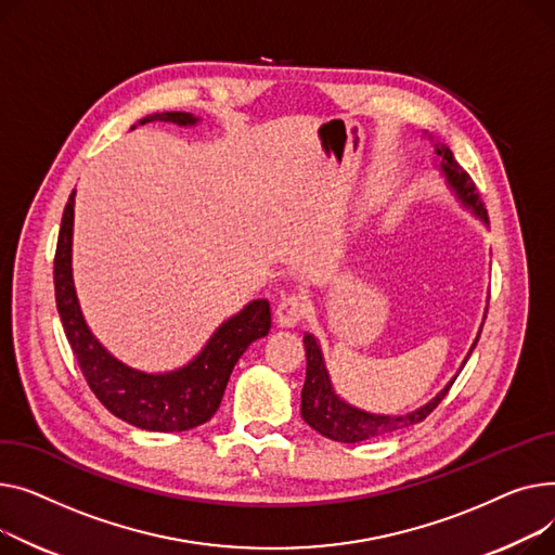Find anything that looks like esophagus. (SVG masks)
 <instances>
[{
	"mask_svg": "<svg viewBox=\"0 0 555 555\" xmlns=\"http://www.w3.org/2000/svg\"><path fill=\"white\" fill-rule=\"evenodd\" d=\"M307 309H309L307 298L302 296V293H291V296H286L278 305V311H275L278 324L280 327H296V324L305 318Z\"/></svg>",
	"mask_w": 555,
	"mask_h": 555,
	"instance_id": "esophagus-1",
	"label": "esophagus"
}]
</instances>
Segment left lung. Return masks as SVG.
Listing matches in <instances>:
<instances>
[{"label":"left lung","mask_w":555,"mask_h":555,"mask_svg":"<svg viewBox=\"0 0 555 555\" xmlns=\"http://www.w3.org/2000/svg\"><path fill=\"white\" fill-rule=\"evenodd\" d=\"M437 156L441 158V168L448 177L450 188L457 192V197L464 202L466 208H470L477 217H481L483 221L486 217V208L483 202L479 197V192L473 183V179L468 177L466 170H462V166L454 160L452 152L446 145H435ZM481 334V332H479ZM479 336L475 338L466 361L470 358L475 345H477ZM305 349H307V378H305V387H302V418L309 423V426L320 433L322 437H327L332 441H340V443H358V441H367V439H376L389 433H397L410 426H416L423 418H426L448 395V389L452 387L454 378L441 389V392L423 408L403 414V416H383V414H370L358 410L349 403H345L332 387L327 367H324V358L320 351L318 340L311 334H305ZM464 361V365H466ZM462 365V370H464Z\"/></svg>","instance_id":"left-lung-1"}]
</instances>
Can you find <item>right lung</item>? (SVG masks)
Instances as JSON below:
<instances>
[{
  "label": "right lung",
  "mask_w": 555,
  "mask_h": 555,
  "mask_svg": "<svg viewBox=\"0 0 555 555\" xmlns=\"http://www.w3.org/2000/svg\"><path fill=\"white\" fill-rule=\"evenodd\" d=\"M145 122L194 125L197 116L185 112L150 114ZM74 199L64 206L60 235L53 259L55 305L64 334L74 349L80 372L95 399L114 416L152 433H183L206 423L219 408L228 378L246 347L269 334L271 305L253 300L237 315L225 320L206 343L202 353L181 370L166 374H145L127 367L93 338L82 318L72 275V237H74Z\"/></svg>",
  "instance_id": "right-lung-1"
}]
</instances>
